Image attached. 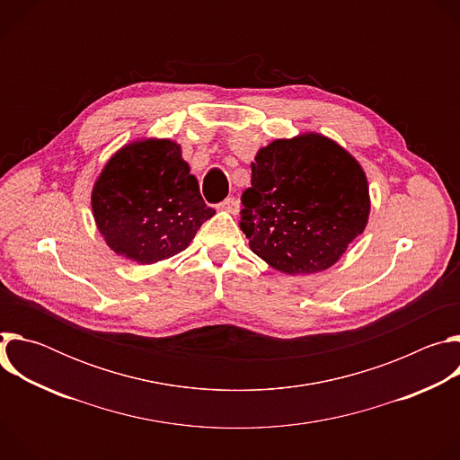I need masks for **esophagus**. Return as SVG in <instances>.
<instances>
[{"label":"esophagus","instance_id":"esophagus-1","mask_svg":"<svg viewBox=\"0 0 460 460\" xmlns=\"http://www.w3.org/2000/svg\"><path fill=\"white\" fill-rule=\"evenodd\" d=\"M218 209L227 211V213H231V215H236L238 209H240V206H238V200H236V199H226L224 202L218 204Z\"/></svg>","mask_w":460,"mask_h":460}]
</instances>
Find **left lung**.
Instances as JSON below:
<instances>
[{
  "mask_svg": "<svg viewBox=\"0 0 460 460\" xmlns=\"http://www.w3.org/2000/svg\"><path fill=\"white\" fill-rule=\"evenodd\" d=\"M242 206L252 252L282 273L311 275L332 268L362 234L369 189L346 149L309 133L256 153Z\"/></svg>",
  "mask_w": 460,
  "mask_h": 460,
  "instance_id": "obj_1",
  "label": "left lung"
}]
</instances>
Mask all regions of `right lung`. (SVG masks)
<instances>
[{
  "label": "right lung",
  "instance_id": "right-lung-1",
  "mask_svg": "<svg viewBox=\"0 0 460 460\" xmlns=\"http://www.w3.org/2000/svg\"><path fill=\"white\" fill-rule=\"evenodd\" d=\"M91 204L107 245L138 264L178 254L215 215L180 146L155 138L128 144L107 162Z\"/></svg>",
  "mask_w": 460,
  "mask_h": 460
}]
</instances>
